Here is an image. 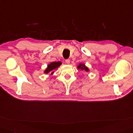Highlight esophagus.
<instances>
[{
  "instance_id": "obj_1",
  "label": "esophagus",
  "mask_w": 133,
  "mask_h": 133,
  "mask_svg": "<svg viewBox=\"0 0 133 133\" xmlns=\"http://www.w3.org/2000/svg\"><path fill=\"white\" fill-rule=\"evenodd\" d=\"M65 62H66V64H69L70 63V59H66V60H65Z\"/></svg>"
}]
</instances>
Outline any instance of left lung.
Here are the masks:
<instances>
[{"label": "left lung", "mask_w": 133, "mask_h": 133, "mask_svg": "<svg viewBox=\"0 0 133 133\" xmlns=\"http://www.w3.org/2000/svg\"><path fill=\"white\" fill-rule=\"evenodd\" d=\"M78 69H81L82 70H84L85 71H88V68L85 66L84 64L79 65V66H78Z\"/></svg>", "instance_id": "left-lung-1"}]
</instances>
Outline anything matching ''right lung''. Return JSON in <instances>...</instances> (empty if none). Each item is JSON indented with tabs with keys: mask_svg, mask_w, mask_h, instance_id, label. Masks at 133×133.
Here are the masks:
<instances>
[{
	"mask_svg": "<svg viewBox=\"0 0 133 133\" xmlns=\"http://www.w3.org/2000/svg\"><path fill=\"white\" fill-rule=\"evenodd\" d=\"M61 64V63L60 62H53V63H51L50 64H49L48 65L47 69L45 70V73L46 74H48V73L51 72V74H53V72H52L54 69H55L57 68H58L60 65Z\"/></svg>",
	"mask_w": 133,
	"mask_h": 133,
	"instance_id": "obj_1",
	"label": "right lung"
}]
</instances>
